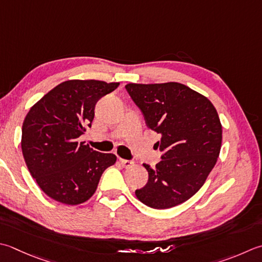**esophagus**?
<instances>
[{"label": "esophagus", "mask_w": 262, "mask_h": 262, "mask_svg": "<svg viewBox=\"0 0 262 262\" xmlns=\"http://www.w3.org/2000/svg\"><path fill=\"white\" fill-rule=\"evenodd\" d=\"M119 162L121 163L122 166H124L125 168H128V167H132L133 166V162L132 160H125V159H119Z\"/></svg>", "instance_id": "34e87169"}]
</instances>
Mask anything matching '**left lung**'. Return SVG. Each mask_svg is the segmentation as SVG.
I'll list each match as a JSON object with an SVG mask.
<instances>
[{"instance_id":"left-lung-1","label":"left lung","mask_w":262,"mask_h":262,"mask_svg":"<svg viewBox=\"0 0 262 262\" xmlns=\"http://www.w3.org/2000/svg\"><path fill=\"white\" fill-rule=\"evenodd\" d=\"M127 93L146 126L160 134L162 152L136 198L153 209H168L192 198L217 162L223 130L217 110L206 96L179 83L127 84Z\"/></svg>"}]
</instances>
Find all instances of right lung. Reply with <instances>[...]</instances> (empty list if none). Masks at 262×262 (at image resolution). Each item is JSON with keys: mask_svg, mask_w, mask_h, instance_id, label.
<instances>
[{"mask_svg": "<svg viewBox=\"0 0 262 262\" xmlns=\"http://www.w3.org/2000/svg\"><path fill=\"white\" fill-rule=\"evenodd\" d=\"M119 83L67 80L45 94L26 116L21 150L30 175L55 201L79 204L96 191L102 173L116 162L78 137L92 126L96 102Z\"/></svg>", "mask_w": 262, "mask_h": 262, "instance_id": "1", "label": "right lung"}]
</instances>
